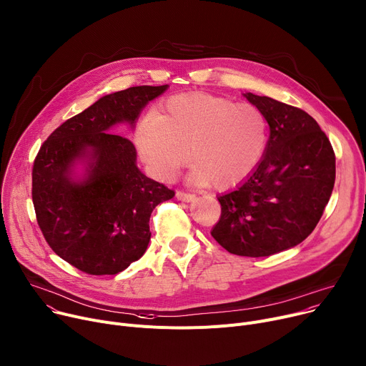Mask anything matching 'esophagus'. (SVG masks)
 Returning a JSON list of instances; mask_svg holds the SVG:
<instances>
[{"label":"esophagus","mask_w":366,"mask_h":366,"mask_svg":"<svg viewBox=\"0 0 366 366\" xmlns=\"http://www.w3.org/2000/svg\"><path fill=\"white\" fill-rule=\"evenodd\" d=\"M194 197H196V196H194V194H191V192H187V191H182V189L177 191V199L181 200V202H192Z\"/></svg>","instance_id":"obj_1"}]
</instances>
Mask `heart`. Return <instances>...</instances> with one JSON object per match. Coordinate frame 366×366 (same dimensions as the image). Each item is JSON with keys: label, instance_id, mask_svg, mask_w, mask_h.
Instances as JSON below:
<instances>
[{"label": "heart", "instance_id": "1", "mask_svg": "<svg viewBox=\"0 0 366 366\" xmlns=\"http://www.w3.org/2000/svg\"><path fill=\"white\" fill-rule=\"evenodd\" d=\"M266 141L267 120L259 107L203 92L172 97L135 129L138 152L156 178L172 179L189 154L192 179L219 189L253 172Z\"/></svg>", "mask_w": 366, "mask_h": 366}]
</instances>
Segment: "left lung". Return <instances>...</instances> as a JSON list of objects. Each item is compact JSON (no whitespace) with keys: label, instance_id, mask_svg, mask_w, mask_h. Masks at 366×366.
Wrapping results in <instances>:
<instances>
[{"label":"left lung","instance_id":"1","mask_svg":"<svg viewBox=\"0 0 366 366\" xmlns=\"http://www.w3.org/2000/svg\"><path fill=\"white\" fill-rule=\"evenodd\" d=\"M271 135L253 174L222 194L221 217L212 237L232 254L263 257L306 239L328 204L335 154L325 132L305 110L252 92Z\"/></svg>","mask_w":366,"mask_h":366}]
</instances>
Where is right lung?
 I'll list each match as a JSON object with an SVG mask.
<instances>
[{"label": "right lung", "instance_id": "right-lung-1", "mask_svg": "<svg viewBox=\"0 0 366 366\" xmlns=\"http://www.w3.org/2000/svg\"><path fill=\"white\" fill-rule=\"evenodd\" d=\"M167 85L132 86L103 97L67 119L48 137L34 160L32 202L48 246L89 275H116L147 250L154 207L174 189L137 167L134 144L109 132L119 122L134 127L142 107ZM92 152L89 178L69 181V166Z\"/></svg>", "mask_w": 366, "mask_h": 366}]
</instances>
